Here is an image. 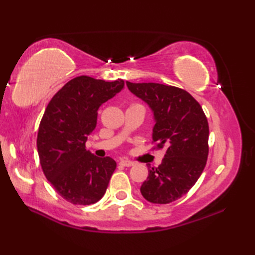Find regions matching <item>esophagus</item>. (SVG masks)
<instances>
[{"instance_id":"esophagus-1","label":"esophagus","mask_w":255,"mask_h":255,"mask_svg":"<svg viewBox=\"0 0 255 255\" xmlns=\"http://www.w3.org/2000/svg\"><path fill=\"white\" fill-rule=\"evenodd\" d=\"M119 163H121L124 166H132V165H134V162L130 161V160H121Z\"/></svg>"}]
</instances>
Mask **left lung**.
<instances>
[{"mask_svg":"<svg viewBox=\"0 0 255 255\" xmlns=\"http://www.w3.org/2000/svg\"><path fill=\"white\" fill-rule=\"evenodd\" d=\"M128 90L143 101L153 114L152 140L165 149L162 163L140 187L153 204H169L181 198L197 182L208 156L207 118L186 91L160 83L126 82Z\"/></svg>","mask_w":255,"mask_h":255,"instance_id":"obj_1","label":"left lung"}]
</instances>
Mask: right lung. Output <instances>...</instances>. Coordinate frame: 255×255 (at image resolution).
<instances>
[{"label": "right lung", "mask_w": 255, "mask_h": 255, "mask_svg": "<svg viewBox=\"0 0 255 255\" xmlns=\"http://www.w3.org/2000/svg\"><path fill=\"white\" fill-rule=\"evenodd\" d=\"M125 88L81 75L52 97L39 125L37 149L47 180L56 192L74 205H91L104 196L116 162L85 149L96 127L97 111Z\"/></svg>", "instance_id": "1"}]
</instances>
